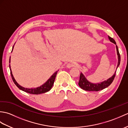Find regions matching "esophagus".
Returning <instances> with one entry per match:
<instances>
[{
	"label": "esophagus",
	"mask_w": 128,
	"mask_h": 128,
	"mask_svg": "<svg viewBox=\"0 0 128 128\" xmlns=\"http://www.w3.org/2000/svg\"><path fill=\"white\" fill-rule=\"evenodd\" d=\"M66 67L68 68H72V67H73V64L72 63H68L66 65Z\"/></svg>",
	"instance_id": "34e87169"
}]
</instances>
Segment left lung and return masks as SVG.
Instances as JSON below:
<instances>
[{"mask_svg": "<svg viewBox=\"0 0 128 128\" xmlns=\"http://www.w3.org/2000/svg\"><path fill=\"white\" fill-rule=\"evenodd\" d=\"M108 38L110 40L111 42L114 43L116 44V42L112 38L108 36ZM116 52H117V55H118V65H117V68L119 66V64H120V54L119 52L118 48V46L116 45ZM116 74V72H115L114 74L112 76V77L110 78L107 79V80H105L103 82L100 83H96V84H94L91 83L86 79V78L85 77V76L81 72L80 76V80L79 82H78V85L80 87V88L84 90L85 91H98L100 90H102L106 88L109 86L114 80V78H115Z\"/></svg>", "mask_w": 128, "mask_h": 128, "instance_id": "left-lung-1", "label": "left lung"}]
</instances>
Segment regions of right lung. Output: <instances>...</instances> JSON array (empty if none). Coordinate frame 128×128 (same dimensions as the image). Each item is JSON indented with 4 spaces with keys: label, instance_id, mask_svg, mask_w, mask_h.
<instances>
[{
    "label": "right lung",
    "instance_id": "add662e5",
    "mask_svg": "<svg viewBox=\"0 0 128 128\" xmlns=\"http://www.w3.org/2000/svg\"><path fill=\"white\" fill-rule=\"evenodd\" d=\"M13 48H14V46L12 47V51L13 50ZM9 62H10V59H9ZM10 67V74H11V76H12V79L14 81V82L16 85V86L18 87V88L21 90L23 91H25L27 93H28V94H43V93H45V92H47L48 91H49L52 88V86L53 85V84L54 82V80H55V78L56 77V75L57 72H58V71H56V72H55L54 73V74L52 75V76L49 78V79L46 81V82L44 84H43L42 86H40L38 88H24V87L20 86L19 84H18V83L16 82V80H15L14 78L13 75L12 74V70L10 69V65L9 66Z\"/></svg>",
    "mask_w": 128,
    "mask_h": 128
}]
</instances>
